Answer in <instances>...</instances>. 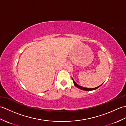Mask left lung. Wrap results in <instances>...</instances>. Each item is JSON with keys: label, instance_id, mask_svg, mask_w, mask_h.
<instances>
[{"label": "left lung", "instance_id": "1", "mask_svg": "<svg viewBox=\"0 0 126 126\" xmlns=\"http://www.w3.org/2000/svg\"><path fill=\"white\" fill-rule=\"evenodd\" d=\"M72 79H73V82H74V85H75V86H76V87H77L78 88H79V89H80L83 90H85V91H91V90H95V89H97V88L100 87V86H101L102 84L101 85H100V86H98V87H96V88H84V87H83L80 86V85H79L77 84L74 81V80L73 79V78H72Z\"/></svg>", "mask_w": 126, "mask_h": 126}]
</instances>
